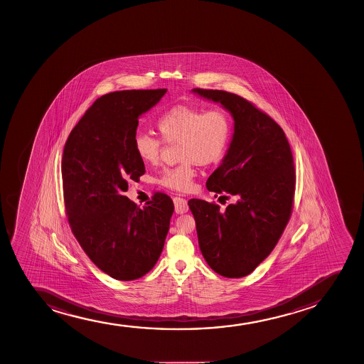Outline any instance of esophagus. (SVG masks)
<instances>
[{
  "label": "esophagus",
  "mask_w": 364,
  "mask_h": 364,
  "mask_svg": "<svg viewBox=\"0 0 364 364\" xmlns=\"http://www.w3.org/2000/svg\"><path fill=\"white\" fill-rule=\"evenodd\" d=\"M173 204H175L176 213H184L188 211V204H187V200L183 199V198H173Z\"/></svg>",
  "instance_id": "1"
}]
</instances>
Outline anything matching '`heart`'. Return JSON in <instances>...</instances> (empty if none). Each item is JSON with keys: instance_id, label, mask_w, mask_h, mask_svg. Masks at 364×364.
<instances>
[{"instance_id": "heart-1", "label": "heart", "mask_w": 364, "mask_h": 364, "mask_svg": "<svg viewBox=\"0 0 364 364\" xmlns=\"http://www.w3.org/2000/svg\"><path fill=\"white\" fill-rule=\"evenodd\" d=\"M156 129L164 142L180 143L178 159L175 167H165L159 183L167 188L188 192L193 187L194 165L218 163L226 154L232 137V122L221 109H204L192 105H175L158 119ZM161 139L146 132L134 136V148L143 163L155 164L161 153Z\"/></svg>"}]
</instances>
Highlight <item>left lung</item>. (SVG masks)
Masks as SVG:
<instances>
[{
  "instance_id": "left-lung-1",
  "label": "left lung",
  "mask_w": 364,
  "mask_h": 364,
  "mask_svg": "<svg viewBox=\"0 0 364 364\" xmlns=\"http://www.w3.org/2000/svg\"><path fill=\"white\" fill-rule=\"evenodd\" d=\"M220 103L234 120L233 136L206 188L230 194L225 211L213 203L191 199L201 254L213 271L227 278L250 274L274 249L288 225L295 192L293 154L272 117L249 100L220 90L193 88Z\"/></svg>"
}]
</instances>
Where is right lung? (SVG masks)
Masks as SVG:
<instances>
[{"label":"right lung","mask_w":364,"mask_h":364,"mask_svg":"<svg viewBox=\"0 0 364 364\" xmlns=\"http://www.w3.org/2000/svg\"><path fill=\"white\" fill-rule=\"evenodd\" d=\"M159 90L108 93L73 129L62 158L68 221L86 255L117 280L141 278L163 251L173 213L171 198L155 193L142 209L124 196L146 167L134 148L138 119L159 103Z\"/></svg>","instance_id":"add662e5"}]
</instances>
